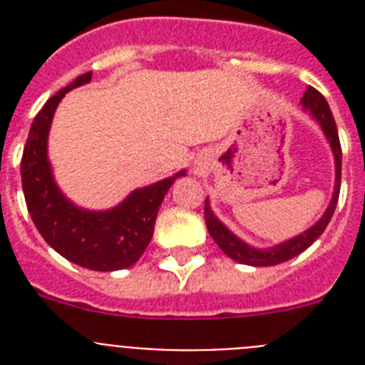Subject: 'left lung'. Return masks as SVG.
<instances>
[{
    "instance_id": "obj_1",
    "label": "left lung",
    "mask_w": 365,
    "mask_h": 365,
    "mask_svg": "<svg viewBox=\"0 0 365 365\" xmlns=\"http://www.w3.org/2000/svg\"><path fill=\"white\" fill-rule=\"evenodd\" d=\"M299 106L312 120H316L320 124L322 131H324L325 138H327L331 151H333L334 157V192L331 202H329L327 210L324 212L318 221L312 225L311 228H307L302 234L294 235L291 240L283 241V243L274 245L269 248H257L254 245H248L247 241H243L241 237L234 234L230 228L221 222V219L212 212L210 201L206 197L205 201V221L206 228L210 232L212 240L217 243V247L221 248L222 252L227 254L230 259L237 261V263H243V265L250 267H272L283 263V261L292 259L294 256L302 254L303 250H307L312 243H314L324 230L327 228L329 221L333 217L334 208H336L338 202V193H340V180H341V148H340V138H338V130L336 122L333 118V113L329 108L327 100L322 96V93H318L314 87L309 86L303 98L299 100Z\"/></svg>"
}]
</instances>
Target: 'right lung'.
<instances>
[{
	"instance_id": "1",
	"label": "right lung",
	"mask_w": 365,
	"mask_h": 365,
	"mask_svg": "<svg viewBox=\"0 0 365 365\" xmlns=\"http://www.w3.org/2000/svg\"><path fill=\"white\" fill-rule=\"evenodd\" d=\"M93 73L80 74L62 91L51 96L29 131L21 159V185L34 227L60 256L98 272L128 269L137 263L153 237L155 219L175 175L137 188L108 210H87L74 205L60 190L49 160V131L54 111L71 89L91 82Z\"/></svg>"
}]
</instances>
